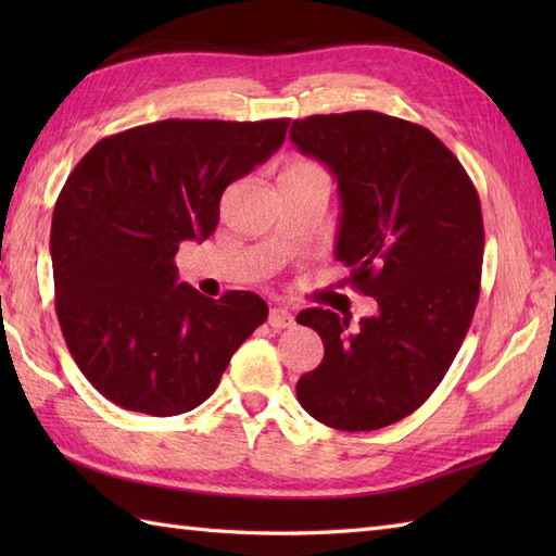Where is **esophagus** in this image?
<instances>
[{
	"label": "esophagus",
	"instance_id": "obj_1",
	"mask_svg": "<svg viewBox=\"0 0 556 556\" xmlns=\"http://www.w3.org/2000/svg\"><path fill=\"white\" fill-rule=\"evenodd\" d=\"M267 323L271 329H287V327H293V323L296 320H293V315L285 308H271Z\"/></svg>",
	"mask_w": 556,
	"mask_h": 556
}]
</instances>
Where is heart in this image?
<instances>
[{
    "mask_svg": "<svg viewBox=\"0 0 556 556\" xmlns=\"http://www.w3.org/2000/svg\"><path fill=\"white\" fill-rule=\"evenodd\" d=\"M313 169H320V167L308 160H296V162H291L285 172H313Z\"/></svg>",
    "mask_w": 556,
    "mask_h": 556,
    "instance_id": "1",
    "label": "heart"
}]
</instances>
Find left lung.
I'll return each instance as SVG.
<instances>
[{
  "mask_svg": "<svg viewBox=\"0 0 556 556\" xmlns=\"http://www.w3.org/2000/svg\"><path fill=\"white\" fill-rule=\"evenodd\" d=\"M289 136L337 176V257L377 301L356 329L332 311L299 313L325 358L296 396L327 428L380 430L430 399L468 334L485 253L480 198L440 138L396 116L315 114Z\"/></svg>",
  "mask_w": 556,
  "mask_h": 556,
  "instance_id": "8db88e82",
  "label": "left lung"
}]
</instances>
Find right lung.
Listing matches in <instances>:
<instances>
[{"instance_id": "obj_1", "label": "right lung", "mask_w": 556, "mask_h": 556, "mask_svg": "<svg viewBox=\"0 0 556 556\" xmlns=\"http://www.w3.org/2000/svg\"><path fill=\"white\" fill-rule=\"evenodd\" d=\"M289 119H164L102 138L56 198L54 308L86 380L126 410L179 416L215 392L267 303L176 281L184 241L217 229L224 188L263 164Z\"/></svg>"}]
</instances>
